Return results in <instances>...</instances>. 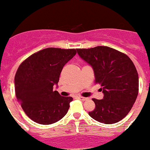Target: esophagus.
Listing matches in <instances>:
<instances>
[{"label":"esophagus","mask_w":150,"mask_h":150,"mask_svg":"<svg viewBox=\"0 0 150 150\" xmlns=\"http://www.w3.org/2000/svg\"><path fill=\"white\" fill-rule=\"evenodd\" d=\"M77 98H78V99H80V100H87V98H84V97H82V96H78V97H77Z\"/></svg>","instance_id":"esophagus-1"}]
</instances>
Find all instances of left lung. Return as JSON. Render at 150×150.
<instances>
[{
  "label": "left lung",
  "instance_id": "8db88e82",
  "mask_svg": "<svg viewBox=\"0 0 150 150\" xmlns=\"http://www.w3.org/2000/svg\"><path fill=\"white\" fill-rule=\"evenodd\" d=\"M76 51L93 67L94 83L100 85L104 93V99H92L95 108L89 111V115L105 124H114L123 119L139 93V75L131 59L108 46L77 49Z\"/></svg>",
  "mask_w": 150,
  "mask_h": 150
}]
</instances>
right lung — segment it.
<instances>
[{
	"label": "right lung",
	"mask_w": 150,
	"mask_h": 150,
	"mask_svg": "<svg viewBox=\"0 0 150 150\" xmlns=\"http://www.w3.org/2000/svg\"><path fill=\"white\" fill-rule=\"evenodd\" d=\"M76 53L75 49L46 48L28 56L18 68L14 76L17 99L35 122L53 124L67 113L73 98L60 96L53 86Z\"/></svg>",
	"instance_id": "obj_1"
}]
</instances>
